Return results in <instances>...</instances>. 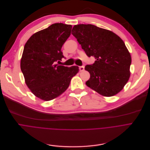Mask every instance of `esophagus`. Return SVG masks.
I'll return each mask as SVG.
<instances>
[{
    "instance_id": "34e87169",
    "label": "esophagus",
    "mask_w": 150,
    "mask_h": 150,
    "mask_svg": "<svg viewBox=\"0 0 150 150\" xmlns=\"http://www.w3.org/2000/svg\"><path fill=\"white\" fill-rule=\"evenodd\" d=\"M84 70V67L83 66H79V70L80 71H83Z\"/></svg>"
}]
</instances>
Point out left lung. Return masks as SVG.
I'll list each match as a JSON object with an SVG mask.
<instances>
[{"label":"left lung","instance_id":"obj_1","mask_svg":"<svg viewBox=\"0 0 150 150\" xmlns=\"http://www.w3.org/2000/svg\"><path fill=\"white\" fill-rule=\"evenodd\" d=\"M71 34L86 55L96 61L86 65L91 74L86 84L107 97L122 91L130 77L131 55L122 40L113 32L92 24L74 25Z\"/></svg>","mask_w":150,"mask_h":150}]
</instances>
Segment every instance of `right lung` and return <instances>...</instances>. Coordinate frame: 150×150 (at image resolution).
<instances>
[{
	"label": "right lung",
	"instance_id": "right-lung-1",
	"mask_svg": "<svg viewBox=\"0 0 150 150\" xmlns=\"http://www.w3.org/2000/svg\"><path fill=\"white\" fill-rule=\"evenodd\" d=\"M72 26L55 23L33 35L26 42L21 60L25 83L37 98L55 99L69 87L79 67L59 66L62 48L71 34Z\"/></svg>",
	"mask_w": 150,
	"mask_h": 150
}]
</instances>
